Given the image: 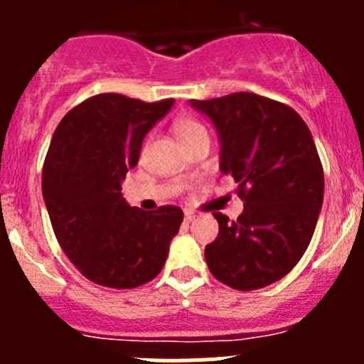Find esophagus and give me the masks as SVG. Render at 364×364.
Masks as SVG:
<instances>
[{
	"label": "esophagus",
	"instance_id": "34e87169",
	"mask_svg": "<svg viewBox=\"0 0 364 364\" xmlns=\"http://www.w3.org/2000/svg\"><path fill=\"white\" fill-rule=\"evenodd\" d=\"M193 220H196V213H193V211H186L185 213V222L190 223V222H193Z\"/></svg>",
	"mask_w": 364,
	"mask_h": 364
}]
</instances>
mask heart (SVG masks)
<instances>
[{"mask_svg":"<svg viewBox=\"0 0 364 364\" xmlns=\"http://www.w3.org/2000/svg\"><path fill=\"white\" fill-rule=\"evenodd\" d=\"M174 130H176V135H178L179 141H181L183 144L188 142L190 139L196 137V135L208 134L204 124L199 123L197 119H193V117H178V119L174 121Z\"/></svg>","mask_w":364,"mask_h":364,"instance_id":"obj_1","label":"heart"}]
</instances>
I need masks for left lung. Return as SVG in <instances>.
I'll use <instances>...</instances> for the list:
<instances>
[{
	"label": "left lung",
	"instance_id": "1",
	"mask_svg": "<svg viewBox=\"0 0 364 364\" xmlns=\"http://www.w3.org/2000/svg\"><path fill=\"white\" fill-rule=\"evenodd\" d=\"M222 142L220 168L245 203L237 220L213 213L218 236L205 247L209 271L236 291L284 278L306 252L324 199V168L303 117L255 93L190 100Z\"/></svg>",
	"mask_w": 364,
	"mask_h": 364
}]
</instances>
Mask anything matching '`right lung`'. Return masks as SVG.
I'll return each mask as SVG.
<instances>
[{
  "label": "right lung",
  "instance_id": "1",
  "mask_svg": "<svg viewBox=\"0 0 364 364\" xmlns=\"http://www.w3.org/2000/svg\"><path fill=\"white\" fill-rule=\"evenodd\" d=\"M172 104L174 98L148 104L100 93L68 111L54 132L43 161V200L58 243L93 284L134 289L164 267L181 208H130L121 181L137 165L144 135Z\"/></svg>",
  "mask_w": 364,
  "mask_h": 364
}]
</instances>
